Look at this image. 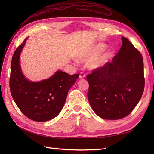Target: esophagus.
I'll return each mask as SVG.
<instances>
[{"instance_id":"1","label":"esophagus","mask_w":154,"mask_h":154,"mask_svg":"<svg viewBox=\"0 0 154 154\" xmlns=\"http://www.w3.org/2000/svg\"><path fill=\"white\" fill-rule=\"evenodd\" d=\"M85 77V75L83 73H81L79 74V78L80 79H83V78Z\"/></svg>"}]
</instances>
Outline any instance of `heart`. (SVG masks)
<instances>
[{
    "mask_svg": "<svg viewBox=\"0 0 154 154\" xmlns=\"http://www.w3.org/2000/svg\"><path fill=\"white\" fill-rule=\"evenodd\" d=\"M106 49V45L98 44L85 48L77 54V58L80 61H86L91 60L88 63V66L91 69H99L103 67L109 61L111 55L109 52L98 56Z\"/></svg>",
    "mask_w": 154,
    "mask_h": 154,
    "instance_id": "1",
    "label": "heart"
}]
</instances>
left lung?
Listing matches in <instances>:
<instances>
[{
	"mask_svg": "<svg viewBox=\"0 0 154 154\" xmlns=\"http://www.w3.org/2000/svg\"><path fill=\"white\" fill-rule=\"evenodd\" d=\"M111 62L93 71L87 79V97L97 116L119 120L128 115L138 104L144 89L143 58L127 38Z\"/></svg>",
	"mask_w": 154,
	"mask_h": 154,
	"instance_id": "left-lung-1",
	"label": "left lung"
}]
</instances>
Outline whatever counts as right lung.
Wrapping results in <instances>:
<instances>
[{
  "label": "right lung",
  "mask_w": 154,
  "mask_h": 154,
  "mask_svg": "<svg viewBox=\"0 0 154 154\" xmlns=\"http://www.w3.org/2000/svg\"><path fill=\"white\" fill-rule=\"evenodd\" d=\"M27 39L17 48L12 56L10 89L16 104L26 116L37 122H45L60 114L69 91L79 75H69L58 70L50 78L41 81L26 79L22 73L20 57Z\"/></svg>",
  "instance_id": "obj_1"
}]
</instances>
